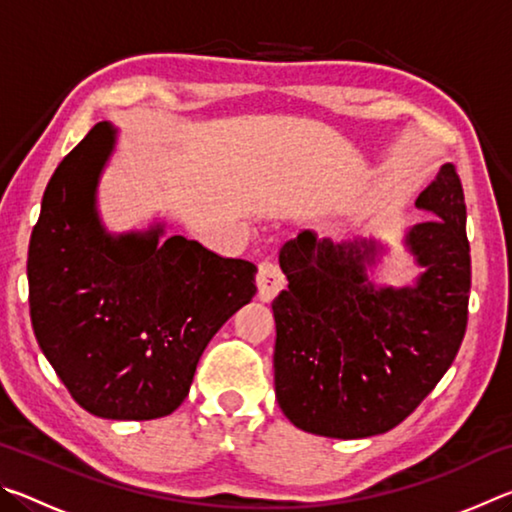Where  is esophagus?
<instances>
[{
	"mask_svg": "<svg viewBox=\"0 0 512 512\" xmlns=\"http://www.w3.org/2000/svg\"><path fill=\"white\" fill-rule=\"evenodd\" d=\"M284 273L282 268L273 262H262L257 271V287H259V300L271 302L277 293L284 289Z\"/></svg>",
	"mask_w": 512,
	"mask_h": 512,
	"instance_id": "esophagus-1",
	"label": "esophagus"
}]
</instances>
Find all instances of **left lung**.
Segmentation results:
<instances>
[{
	"label": "left lung",
	"mask_w": 512,
	"mask_h": 512,
	"mask_svg": "<svg viewBox=\"0 0 512 512\" xmlns=\"http://www.w3.org/2000/svg\"><path fill=\"white\" fill-rule=\"evenodd\" d=\"M431 219L402 244L420 266L404 287L370 271L386 244H334L302 230L280 250L289 280L273 300L275 397L298 429L327 438H368L397 427L452 366L467 325L470 244L454 164H443L415 201Z\"/></svg>",
	"instance_id": "obj_1"
}]
</instances>
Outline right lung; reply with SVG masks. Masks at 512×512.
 Masks as SVG:
<instances>
[{
  "instance_id": "1",
  "label": "right lung",
  "mask_w": 512,
  "mask_h": 512,
  "mask_svg": "<svg viewBox=\"0 0 512 512\" xmlns=\"http://www.w3.org/2000/svg\"><path fill=\"white\" fill-rule=\"evenodd\" d=\"M117 144L99 121L65 155L29 244V307L42 354L85 411L155 420L189 393L207 343L257 293V266L164 223L112 235L97 187Z\"/></svg>"
}]
</instances>
